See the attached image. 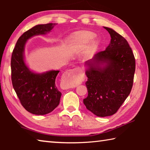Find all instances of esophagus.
<instances>
[{
	"label": "esophagus",
	"mask_w": 150,
	"mask_h": 150,
	"mask_svg": "<svg viewBox=\"0 0 150 150\" xmlns=\"http://www.w3.org/2000/svg\"><path fill=\"white\" fill-rule=\"evenodd\" d=\"M83 74L81 72L79 68H77L67 71L64 74V77L68 82V88H72L74 86H75V81L83 78Z\"/></svg>",
	"instance_id": "esophagus-1"
}]
</instances>
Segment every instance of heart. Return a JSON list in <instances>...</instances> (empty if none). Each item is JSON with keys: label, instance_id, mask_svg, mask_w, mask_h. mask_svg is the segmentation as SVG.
<instances>
[{"label": "heart", "instance_id": "heart-1", "mask_svg": "<svg viewBox=\"0 0 150 150\" xmlns=\"http://www.w3.org/2000/svg\"><path fill=\"white\" fill-rule=\"evenodd\" d=\"M96 35L92 32L90 31H85L82 33H80L75 37V41L76 43L82 46L87 45L89 43H90L92 41L93 39L95 38ZM98 44V42L94 43V46H97Z\"/></svg>", "mask_w": 150, "mask_h": 150}]
</instances>
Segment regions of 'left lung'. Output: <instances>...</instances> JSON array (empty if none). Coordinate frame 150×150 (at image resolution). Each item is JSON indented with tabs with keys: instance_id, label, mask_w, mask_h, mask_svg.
I'll return each mask as SVG.
<instances>
[{
	"instance_id": "obj_1",
	"label": "left lung",
	"mask_w": 150,
	"mask_h": 150,
	"mask_svg": "<svg viewBox=\"0 0 150 150\" xmlns=\"http://www.w3.org/2000/svg\"><path fill=\"white\" fill-rule=\"evenodd\" d=\"M104 28L111 35V43L87 64L88 95L83 101L89 111L101 117L116 113L124 103L132 90L136 68L127 41L112 29Z\"/></svg>"
}]
</instances>
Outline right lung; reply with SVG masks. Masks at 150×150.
<instances>
[{"label": "right lung", "mask_w": 150, "mask_h": 150, "mask_svg": "<svg viewBox=\"0 0 150 150\" xmlns=\"http://www.w3.org/2000/svg\"><path fill=\"white\" fill-rule=\"evenodd\" d=\"M55 23L37 25L23 33L18 39L11 57V80L13 88L22 105L28 112L43 115L52 112L59 105L61 93L55 80L59 70L43 74L31 72L25 64L23 51L26 41L32 36L45 34Z\"/></svg>", "instance_id": "1"}]
</instances>
